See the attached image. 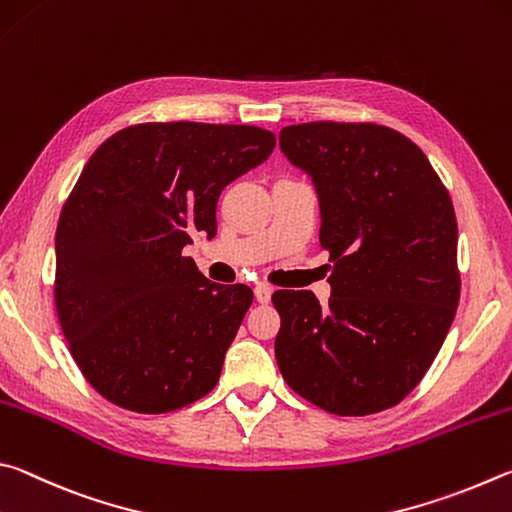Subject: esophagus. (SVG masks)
<instances>
[{"mask_svg": "<svg viewBox=\"0 0 512 512\" xmlns=\"http://www.w3.org/2000/svg\"><path fill=\"white\" fill-rule=\"evenodd\" d=\"M272 292H274V290L270 288V285L258 283L256 288H254V297H256V301H258V303H267V301L272 299Z\"/></svg>", "mask_w": 512, "mask_h": 512, "instance_id": "esophagus-1", "label": "esophagus"}]
</instances>
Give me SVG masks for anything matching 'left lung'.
<instances>
[{
    "label": "left lung",
    "instance_id": "8db88e82",
    "mask_svg": "<svg viewBox=\"0 0 512 512\" xmlns=\"http://www.w3.org/2000/svg\"><path fill=\"white\" fill-rule=\"evenodd\" d=\"M319 197L330 294L274 292L283 380L337 416L389 409L423 380L459 306L454 206L414 141L375 123H301L279 134Z\"/></svg>",
    "mask_w": 512,
    "mask_h": 512
}]
</instances>
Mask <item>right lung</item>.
I'll return each instance as SVG.
<instances>
[{"instance_id":"1","label":"right lung","mask_w":512,"mask_h":512,"mask_svg":"<svg viewBox=\"0 0 512 512\" xmlns=\"http://www.w3.org/2000/svg\"><path fill=\"white\" fill-rule=\"evenodd\" d=\"M254 125L141 123L89 157L56 231V308L87 382L114 405L166 414L206 396L254 301L182 254L215 236L222 188L272 155Z\"/></svg>"}]
</instances>
